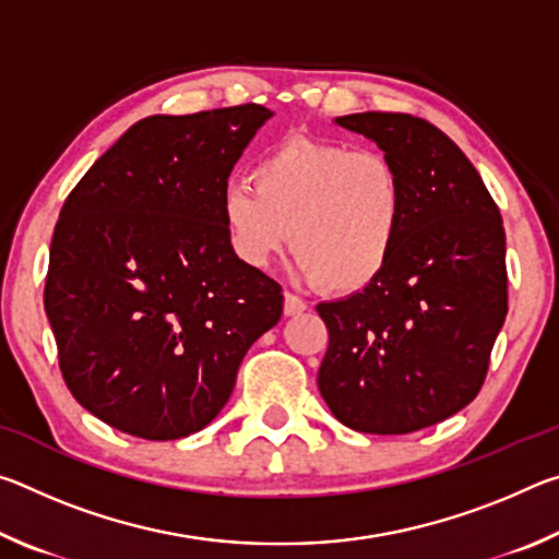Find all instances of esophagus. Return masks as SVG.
I'll return each mask as SVG.
<instances>
[{
    "mask_svg": "<svg viewBox=\"0 0 559 559\" xmlns=\"http://www.w3.org/2000/svg\"><path fill=\"white\" fill-rule=\"evenodd\" d=\"M308 310V302L302 300V298H298V296H293V293H283V313H286L288 318L290 316H300V313H306Z\"/></svg>",
    "mask_w": 559,
    "mask_h": 559,
    "instance_id": "34e87169",
    "label": "esophagus"
}]
</instances>
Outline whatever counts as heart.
I'll use <instances>...</instances> for the list:
<instances>
[{
    "label": "heart",
    "instance_id": "b5f03b06",
    "mask_svg": "<svg viewBox=\"0 0 559 559\" xmlns=\"http://www.w3.org/2000/svg\"><path fill=\"white\" fill-rule=\"evenodd\" d=\"M253 187L229 185L222 219L231 251L266 269L286 249L302 273L335 296L382 276L400 246L406 189L384 153L293 135L253 167Z\"/></svg>",
    "mask_w": 559,
    "mask_h": 559
}]
</instances>
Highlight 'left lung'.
I'll list each match as a JSON object with an SVG mask.
<instances>
[{"instance_id": "8db88e82", "label": "left lung", "mask_w": 559, "mask_h": 559, "mask_svg": "<svg viewBox=\"0 0 559 559\" xmlns=\"http://www.w3.org/2000/svg\"><path fill=\"white\" fill-rule=\"evenodd\" d=\"M335 122L400 169L406 219L370 288L318 306L330 335L318 390L349 429L412 433L484 386L508 313L503 219L476 167L431 122L377 110Z\"/></svg>"}]
</instances>
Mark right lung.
Listing matches in <instances>:
<instances>
[{
    "label": "right lung",
    "mask_w": 559,
    "mask_h": 559,
    "mask_svg": "<svg viewBox=\"0 0 559 559\" xmlns=\"http://www.w3.org/2000/svg\"><path fill=\"white\" fill-rule=\"evenodd\" d=\"M273 112L257 103L150 116L66 197L44 308L83 409L147 441L204 429L283 293L231 251L222 194Z\"/></svg>",
    "instance_id": "right-lung-1"
}]
</instances>
